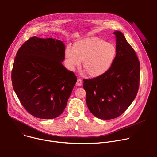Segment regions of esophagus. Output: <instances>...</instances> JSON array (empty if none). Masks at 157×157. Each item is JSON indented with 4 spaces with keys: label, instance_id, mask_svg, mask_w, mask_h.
<instances>
[{
    "label": "esophagus",
    "instance_id": "esophagus-1",
    "mask_svg": "<svg viewBox=\"0 0 157 157\" xmlns=\"http://www.w3.org/2000/svg\"><path fill=\"white\" fill-rule=\"evenodd\" d=\"M82 80L81 79H78L77 82H76V85L78 86H80L82 85Z\"/></svg>",
    "mask_w": 157,
    "mask_h": 157
}]
</instances>
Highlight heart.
<instances>
[{"label":"heart","mask_w":157,"mask_h":157,"mask_svg":"<svg viewBox=\"0 0 157 157\" xmlns=\"http://www.w3.org/2000/svg\"><path fill=\"white\" fill-rule=\"evenodd\" d=\"M117 50L114 44L104 40L91 37L76 41L73 48L67 47L64 52L66 65L75 71L83 61V68L91 77L105 73L113 66Z\"/></svg>","instance_id":"obj_1"}]
</instances>
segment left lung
<instances>
[{
	"label": "left lung",
	"mask_w": 157,
	"mask_h": 157,
	"mask_svg": "<svg viewBox=\"0 0 157 157\" xmlns=\"http://www.w3.org/2000/svg\"><path fill=\"white\" fill-rule=\"evenodd\" d=\"M116 57L111 68L96 78L84 79L89 110L96 117L109 120L122 114L136 98L140 82V62L133 48L119 31Z\"/></svg>",
	"instance_id": "left-lung-1"
}]
</instances>
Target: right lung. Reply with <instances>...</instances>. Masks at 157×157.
Returning a JSON list of instances; mask_svg holds the SVG:
<instances>
[{"label": "right lung", "mask_w": 157, "mask_h": 157, "mask_svg": "<svg viewBox=\"0 0 157 157\" xmlns=\"http://www.w3.org/2000/svg\"><path fill=\"white\" fill-rule=\"evenodd\" d=\"M64 52L62 41L33 36L17 53L13 88L21 105L35 117L56 118L67 105L77 78L62 64Z\"/></svg>", "instance_id": "add662e5"}]
</instances>
